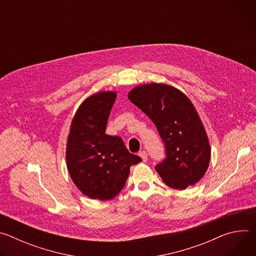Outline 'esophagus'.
I'll list each match as a JSON object with an SVG mask.
<instances>
[{
    "label": "esophagus",
    "mask_w": 256,
    "mask_h": 256,
    "mask_svg": "<svg viewBox=\"0 0 256 256\" xmlns=\"http://www.w3.org/2000/svg\"><path fill=\"white\" fill-rule=\"evenodd\" d=\"M138 156L142 158V160L144 162H146V161L148 160V153L146 152L144 150H142V151L138 152Z\"/></svg>",
    "instance_id": "34e87169"
}]
</instances>
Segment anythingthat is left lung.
<instances>
[{"label":"left lung","mask_w":256,"mask_h":256,"mask_svg":"<svg viewBox=\"0 0 256 256\" xmlns=\"http://www.w3.org/2000/svg\"><path fill=\"white\" fill-rule=\"evenodd\" d=\"M130 100L155 124L165 147V159L155 166L163 182L174 190L196 184L206 173L210 149L202 124L190 100L165 84L132 89Z\"/></svg>","instance_id":"obj_1"}]
</instances>
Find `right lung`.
I'll return each instance as SVG.
<instances>
[{
    "label": "right lung",
    "instance_id": "add662e5",
    "mask_svg": "<svg viewBox=\"0 0 256 256\" xmlns=\"http://www.w3.org/2000/svg\"><path fill=\"white\" fill-rule=\"evenodd\" d=\"M114 92H100L87 98L72 122L66 146L68 173L87 196L112 200L124 188L130 167L142 159L130 154L118 136L105 134L114 104Z\"/></svg>",
    "mask_w": 256,
    "mask_h": 256
}]
</instances>
